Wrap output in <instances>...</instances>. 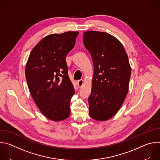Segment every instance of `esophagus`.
<instances>
[{
	"label": "esophagus",
	"instance_id": "esophagus-1",
	"mask_svg": "<svg viewBox=\"0 0 160 160\" xmlns=\"http://www.w3.org/2000/svg\"><path fill=\"white\" fill-rule=\"evenodd\" d=\"M77 85H78V86L79 88H81V87L83 86V80H78V81L77 82Z\"/></svg>",
	"mask_w": 160,
	"mask_h": 160
}]
</instances>
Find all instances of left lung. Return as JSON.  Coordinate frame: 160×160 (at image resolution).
I'll return each instance as SVG.
<instances>
[{"label":"left lung","mask_w":160,"mask_h":160,"mask_svg":"<svg viewBox=\"0 0 160 160\" xmlns=\"http://www.w3.org/2000/svg\"><path fill=\"white\" fill-rule=\"evenodd\" d=\"M83 44L94 63L89 115L106 121L119 111L128 93L131 75L128 56L118 39L106 32H84Z\"/></svg>","instance_id":"obj_1"}]
</instances>
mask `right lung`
I'll use <instances>...</instances> for the list:
<instances>
[{"mask_svg": "<svg viewBox=\"0 0 160 160\" xmlns=\"http://www.w3.org/2000/svg\"><path fill=\"white\" fill-rule=\"evenodd\" d=\"M78 32L51 34L32 49L25 76L30 92L40 111L48 119L59 122L69 117L75 89L66 57L75 46Z\"/></svg>", "mask_w": 160, "mask_h": 160, "instance_id": "obj_1", "label": "right lung"}]
</instances>
